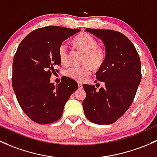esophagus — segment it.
Segmentation results:
<instances>
[{
    "instance_id": "esophagus-1",
    "label": "esophagus",
    "mask_w": 157,
    "mask_h": 157,
    "mask_svg": "<svg viewBox=\"0 0 157 157\" xmlns=\"http://www.w3.org/2000/svg\"><path fill=\"white\" fill-rule=\"evenodd\" d=\"M78 88H82V83H78Z\"/></svg>"
}]
</instances>
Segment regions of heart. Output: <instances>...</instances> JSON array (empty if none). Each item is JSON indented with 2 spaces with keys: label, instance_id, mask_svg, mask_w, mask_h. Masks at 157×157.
Segmentation results:
<instances>
[{
  "label": "heart",
  "instance_id": "heart-1",
  "mask_svg": "<svg viewBox=\"0 0 157 157\" xmlns=\"http://www.w3.org/2000/svg\"><path fill=\"white\" fill-rule=\"evenodd\" d=\"M74 43L78 49L85 53L82 59L84 65L67 68L65 75L74 80L82 82L90 75L91 67L98 69L102 67L106 59V51L103 48L98 46L95 38L88 33L80 34L75 38ZM58 53L61 63H67L69 59V47L67 43L63 42L59 45Z\"/></svg>",
  "mask_w": 157,
  "mask_h": 157
}]
</instances>
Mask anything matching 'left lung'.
Returning <instances> with one entry per match:
<instances>
[{
    "mask_svg": "<svg viewBox=\"0 0 157 157\" xmlns=\"http://www.w3.org/2000/svg\"><path fill=\"white\" fill-rule=\"evenodd\" d=\"M102 40L106 59L96 72V78L104 84L83 85L86 98L83 101L85 116L98 125L114 123L128 110L134 101L141 80L139 55L132 41L121 32L113 30L86 29Z\"/></svg>",
    "mask_w": 157,
    "mask_h": 157,
    "instance_id": "1",
    "label": "left lung"
}]
</instances>
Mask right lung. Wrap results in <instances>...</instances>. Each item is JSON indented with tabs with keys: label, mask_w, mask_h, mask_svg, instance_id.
Returning a JSON list of instances; mask_svg holds the SVG:
<instances>
[{
	"label": "right lung",
	"mask_w": 157,
	"mask_h": 157,
	"mask_svg": "<svg viewBox=\"0 0 157 157\" xmlns=\"http://www.w3.org/2000/svg\"><path fill=\"white\" fill-rule=\"evenodd\" d=\"M80 29L46 26L32 31L19 44L13 61L12 85L19 106L29 119L49 124L62 116L64 106L78 89L77 82L63 76L55 86L51 75L61 63L59 47Z\"/></svg>",
	"instance_id": "add662e5"
}]
</instances>
